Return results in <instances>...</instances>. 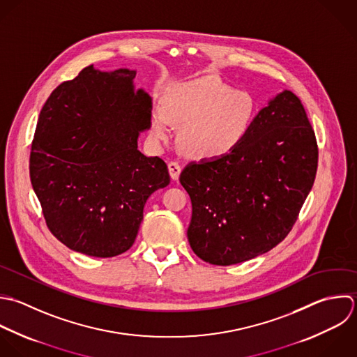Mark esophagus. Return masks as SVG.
Returning <instances> with one entry per match:
<instances>
[{
  "instance_id": "esophagus-1",
  "label": "esophagus",
  "mask_w": 357,
  "mask_h": 357,
  "mask_svg": "<svg viewBox=\"0 0 357 357\" xmlns=\"http://www.w3.org/2000/svg\"><path fill=\"white\" fill-rule=\"evenodd\" d=\"M168 169H169V175H171V178H172L174 181H176V179L179 178V175H181L182 167L179 165V162H176V161H171V162L168 164Z\"/></svg>"
}]
</instances>
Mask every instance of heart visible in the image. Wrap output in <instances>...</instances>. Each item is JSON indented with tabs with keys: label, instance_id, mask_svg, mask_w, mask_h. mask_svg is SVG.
Listing matches in <instances>:
<instances>
[{
	"label": "heart",
	"instance_id": "obj_1",
	"mask_svg": "<svg viewBox=\"0 0 357 357\" xmlns=\"http://www.w3.org/2000/svg\"><path fill=\"white\" fill-rule=\"evenodd\" d=\"M256 116V101L248 91L234 90L221 79L203 76L174 86L164 105L151 109L153 135L172 136L181 125V143L195 158H220L241 146Z\"/></svg>",
	"mask_w": 357,
	"mask_h": 357
}]
</instances>
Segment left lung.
<instances>
[{"instance_id":"left-lung-1","label":"left lung","mask_w":357,"mask_h":357,"mask_svg":"<svg viewBox=\"0 0 357 357\" xmlns=\"http://www.w3.org/2000/svg\"><path fill=\"white\" fill-rule=\"evenodd\" d=\"M317 162L319 146L306 109L285 90L257 114L238 149L182 171L179 181L192 200V250L214 266L270 252L296 222Z\"/></svg>"}]
</instances>
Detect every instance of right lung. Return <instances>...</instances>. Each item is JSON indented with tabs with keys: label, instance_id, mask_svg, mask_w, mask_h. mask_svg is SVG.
<instances>
[{
	"label": "right lung",
	"instance_id": "obj_1",
	"mask_svg": "<svg viewBox=\"0 0 357 357\" xmlns=\"http://www.w3.org/2000/svg\"><path fill=\"white\" fill-rule=\"evenodd\" d=\"M135 76L86 66L51 93L31 142L30 181L50 232L91 257L129 250L149 196L169 183L167 164L137 149L151 98L133 91Z\"/></svg>",
	"mask_w": 357,
	"mask_h": 357
}]
</instances>
